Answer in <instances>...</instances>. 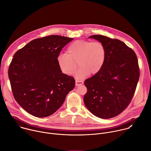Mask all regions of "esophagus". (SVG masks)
Listing matches in <instances>:
<instances>
[{
	"mask_svg": "<svg viewBox=\"0 0 151 151\" xmlns=\"http://www.w3.org/2000/svg\"><path fill=\"white\" fill-rule=\"evenodd\" d=\"M75 82H76L75 84L76 86H79L83 83V81H82V80H76Z\"/></svg>",
	"mask_w": 151,
	"mask_h": 151,
	"instance_id": "esophagus-1",
	"label": "esophagus"
}]
</instances>
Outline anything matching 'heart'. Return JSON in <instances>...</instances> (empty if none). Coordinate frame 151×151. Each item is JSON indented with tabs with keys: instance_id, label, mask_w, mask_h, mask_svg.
<instances>
[{
	"instance_id": "1",
	"label": "heart",
	"mask_w": 151,
	"mask_h": 151,
	"mask_svg": "<svg viewBox=\"0 0 151 151\" xmlns=\"http://www.w3.org/2000/svg\"><path fill=\"white\" fill-rule=\"evenodd\" d=\"M106 55L105 47L101 42L80 39L72 43L68 47L66 54L58 55L57 62L61 71L66 75L75 73L77 63L80 68L76 76L81 79L88 74L98 73L104 65Z\"/></svg>"
}]
</instances>
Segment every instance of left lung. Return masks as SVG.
Instances as JSON below:
<instances>
[{
    "mask_svg": "<svg viewBox=\"0 0 151 151\" xmlns=\"http://www.w3.org/2000/svg\"><path fill=\"white\" fill-rule=\"evenodd\" d=\"M90 38L103 43L106 55L100 71L84 82L87 88L84 103L95 116L111 118L125 109L134 94L140 76L137 57L118 39L100 35Z\"/></svg>",
    "mask_w": 151,
    "mask_h": 151,
    "instance_id": "left-lung-1",
    "label": "left lung"
}]
</instances>
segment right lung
<instances>
[{
  "label": "right lung",
  "instance_id": "obj_1",
  "mask_svg": "<svg viewBox=\"0 0 151 151\" xmlns=\"http://www.w3.org/2000/svg\"><path fill=\"white\" fill-rule=\"evenodd\" d=\"M73 39L50 35L34 39L14 55L8 76L15 100L30 115L44 118L55 112L75 85L61 72L57 58Z\"/></svg>",
  "mask_w": 151,
  "mask_h": 151
}]
</instances>
